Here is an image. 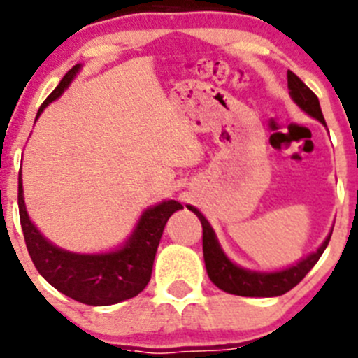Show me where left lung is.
Returning <instances> with one entry per match:
<instances>
[{
	"label": "left lung",
	"instance_id": "8db88e82",
	"mask_svg": "<svg viewBox=\"0 0 358 358\" xmlns=\"http://www.w3.org/2000/svg\"><path fill=\"white\" fill-rule=\"evenodd\" d=\"M287 88H289L291 99L294 100L299 109L305 110L312 117L319 119L322 124H326L317 95L291 71H287ZM187 208L196 213L197 218L202 223V252H204V263L209 279L222 291L237 296L272 298V296L286 294L292 287L298 286L303 280V277L319 262L324 249L329 244L331 234H333L331 232L327 236L322 246L317 249L315 252L308 255L301 262L289 266V268L277 270V272H252V270L241 268L236 263L230 262L225 256V252L222 251V248H220L218 239L215 236V230L211 229L208 220L202 216V213L197 211L194 206H187Z\"/></svg>",
	"mask_w": 358,
	"mask_h": 358
}]
</instances>
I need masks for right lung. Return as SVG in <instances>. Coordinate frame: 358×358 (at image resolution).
<instances>
[{
  "instance_id": "1",
  "label": "right lung",
  "mask_w": 358,
  "mask_h": 358,
  "mask_svg": "<svg viewBox=\"0 0 358 358\" xmlns=\"http://www.w3.org/2000/svg\"><path fill=\"white\" fill-rule=\"evenodd\" d=\"M79 69L81 66L78 64L64 76L59 86L39 107L36 119L48 103L62 95ZM178 209H183V206L176 201L159 202L154 208L143 211L131 237L122 248L100 255H79L53 246L32 225L25 211L22 178L19 176L20 225L32 263L55 289L85 305H114L145 289L152 275L154 258L162 230L169 216Z\"/></svg>"
}]
</instances>
